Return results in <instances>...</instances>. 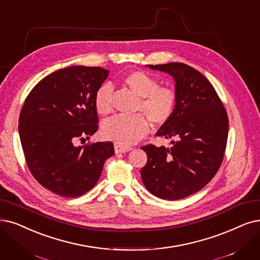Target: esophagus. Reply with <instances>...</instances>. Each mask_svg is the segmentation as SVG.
Segmentation results:
<instances>
[{
    "instance_id": "esophagus-1",
    "label": "esophagus",
    "mask_w": 260,
    "mask_h": 260,
    "mask_svg": "<svg viewBox=\"0 0 260 260\" xmlns=\"http://www.w3.org/2000/svg\"><path fill=\"white\" fill-rule=\"evenodd\" d=\"M114 149H115L116 153H123V152H128L132 150V147H126V146H121L119 144L114 145Z\"/></svg>"
}]
</instances>
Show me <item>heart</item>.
<instances>
[{
	"instance_id": "1",
	"label": "heart",
	"mask_w": 260,
	"mask_h": 260,
	"mask_svg": "<svg viewBox=\"0 0 260 260\" xmlns=\"http://www.w3.org/2000/svg\"><path fill=\"white\" fill-rule=\"evenodd\" d=\"M122 83L140 97L138 110L144 112L154 124L169 121L176 109L177 96L170 87H160L158 81L145 71H131L123 77ZM113 87L101 85L95 96V107L99 114L106 115L112 110ZM149 130V122L142 114L116 115L103 122L102 133L105 138L121 146L137 143Z\"/></svg>"
}]
</instances>
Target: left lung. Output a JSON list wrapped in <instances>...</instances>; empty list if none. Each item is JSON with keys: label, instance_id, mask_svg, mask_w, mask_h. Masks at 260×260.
Masks as SVG:
<instances>
[{"label": "left lung", "instance_id": "8db88e82", "mask_svg": "<svg viewBox=\"0 0 260 260\" xmlns=\"http://www.w3.org/2000/svg\"><path fill=\"white\" fill-rule=\"evenodd\" d=\"M173 77L177 103L158 137L171 139V147L147 145L143 183L162 200H181L202 190L220 169L228 137V117L211 83L182 63L146 65Z\"/></svg>", "mask_w": 260, "mask_h": 260}]
</instances>
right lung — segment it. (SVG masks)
Returning a JSON list of instances; mask_svg holds the SVG:
<instances>
[{
  "label": "right lung",
  "instance_id": "1",
  "mask_svg": "<svg viewBox=\"0 0 260 260\" xmlns=\"http://www.w3.org/2000/svg\"><path fill=\"white\" fill-rule=\"evenodd\" d=\"M100 67L70 66L39 81L25 99L19 136L30 173L46 189L78 197L98 182L112 142L78 146L98 130L95 96L109 76Z\"/></svg>",
  "mask_w": 260,
  "mask_h": 260
}]
</instances>
